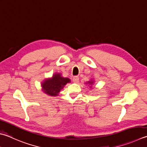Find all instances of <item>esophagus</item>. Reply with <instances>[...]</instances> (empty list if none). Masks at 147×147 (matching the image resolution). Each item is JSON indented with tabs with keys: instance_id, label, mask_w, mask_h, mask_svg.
Listing matches in <instances>:
<instances>
[{
	"instance_id": "esophagus-1",
	"label": "esophagus",
	"mask_w": 147,
	"mask_h": 147,
	"mask_svg": "<svg viewBox=\"0 0 147 147\" xmlns=\"http://www.w3.org/2000/svg\"><path fill=\"white\" fill-rule=\"evenodd\" d=\"M73 82H74V83H78V82H79V78L78 77V76H74V77H73Z\"/></svg>"
}]
</instances>
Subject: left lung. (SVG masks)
<instances>
[{"label":"left lung","instance_id":"8db88e82","mask_svg":"<svg viewBox=\"0 0 147 147\" xmlns=\"http://www.w3.org/2000/svg\"><path fill=\"white\" fill-rule=\"evenodd\" d=\"M94 81H92V80H90V81H88V82H87V83H85V84H87V85H89V87H90V88H92V85H94Z\"/></svg>","mask_w":147,"mask_h":147}]
</instances>
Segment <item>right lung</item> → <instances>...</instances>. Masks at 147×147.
Listing matches in <instances>:
<instances>
[{"instance_id":"right-lung-1","label":"right lung","mask_w":147,"mask_h":147,"mask_svg":"<svg viewBox=\"0 0 147 147\" xmlns=\"http://www.w3.org/2000/svg\"><path fill=\"white\" fill-rule=\"evenodd\" d=\"M71 80L68 78L62 77L60 73H55L52 78L45 80L41 83L42 90L50 96H57L60 90Z\"/></svg>"}]
</instances>
